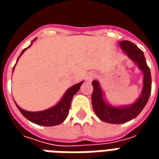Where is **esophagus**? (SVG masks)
<instances>
[{
	"instance_id": "esophagus-1",
	"label": "esophagus",
	"mask_w": 159,
	"mask_h": 159,
	"mask_svg": "<svg viewBox=\"0 0 159 159\" xmlns=\"http://www.w3.org/2000/svg\"><path fill=\"white\" fill-rule=\"evenodd\" d=\"M95 78V74L93 72H90L86 76V80L87 81H89V82H91V81H93V79Z\"/></svg>"
}]
</instances>
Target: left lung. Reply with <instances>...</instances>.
I'll list each match as a JSON object with an SVG mask.
<instances>
[{
    "label": "left lung",
    "mask_w": 159,
    "mask_h": 159,
    "mask_svg": "<svg viewBox=\"0 0 159 159\" xmlns=\"http://www.w3.org/2000/svg\"><path fill=\"white\" fill-rule=\"evenodd\" d=\"M121 49L128 58L136 64L138 69L143 73V86L140 96L129 105L114 106L107 100L100 83L94 80L92 82L93 90L92 93V106L96 116L101 121L108 123L119 124L134 119L141 112L149 100L152 90V76L149 67L144 56V52L135 44L129 41L119 42Z\"/></svg>",
    "instance_id": "obj_1"
}]
</instances>
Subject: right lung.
<instances>
[{
	"label": "right lung",
	"mask_w": 159,
	"mask_h": 159,
	"mask_svg": "<svg viewBox=\"0 0 159 159\" xmlns=\"http://www.w3.org/2000/svg\"><path fill=\"white\" fill-rule=\"evenodd\" d=\"M36 40V38H35L31 42V43L30 44L29 47H27L26 48L23 50L21 54L19 55V57L17 59V62L20 58V56L24 53V52L27 48H29ZM15 66H14V67H15ZM14 67H13V70H14ZM83 83V81H82V82L76 83L75 85L69 88L66 91V93H64L61 100H59L55 106L50 107L48 109H46V110L40 111H25L22 109L21 107H19V105L16 103L15 101L14 102H15L16 106L18 107V109L20 111V112L22 113L23 116L25 118H27L29 121H30L31 123H36V124H38V125H41V126L49 127L59 125L62 122H64L67 117V116H68L72 97L78 92V90L80 89V87L82 86Z\"/></svg>",
	"instance_id": "add662e5"
}]
</instances>
